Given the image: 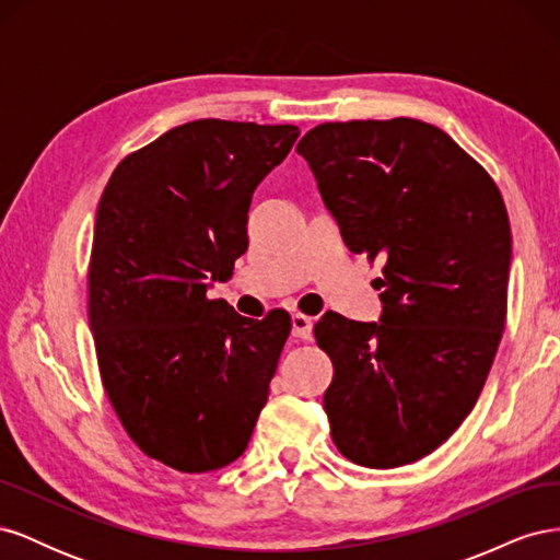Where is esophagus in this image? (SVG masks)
<instances>
[{"label":"esophagus","mask_w":560,"mask_h":560,"mask_svg":"<svg viewBox=\"0 0 560 560\" xmlns=\"http://www.w3.org/2000/svg\"><path fill=\"white\" fill-rule=\"evenodd\" d=\"M292 334L296 338H301V341H311V338H313V317L294 313L292 315Z\"/></svg>","instance_id":"obj_1"}]
</instances>
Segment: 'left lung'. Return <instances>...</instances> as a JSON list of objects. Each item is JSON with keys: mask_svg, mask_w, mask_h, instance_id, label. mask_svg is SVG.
Segmentation results:
<instances>
[{"mask_svg": "<svg viewBox=\"0 0 560 560\" xmlns=\"http://www.w3.org/2000/svg\"><path fill=\"white\" fill-rule=\"evenodd\" d=\"M352 252L383 261L381 317L322 315L325 411L348 460H420L477 404L504 329L512 231L483 167L418 118L322 124L296 147Z\"/></svg>", "mask_w": 560, "mask_h": 560, "instance_id": "obj_1", "label": "left lung"}]
</instances>
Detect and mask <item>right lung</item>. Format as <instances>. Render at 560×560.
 I'll use <instances>...</instances> for the list:
<instances>
[{"mask_svg": "<svg viewBox=\"0 0 560 560\" xmlns=\"http://www.w3.org/2000/svg\"><path fill=\"white\" fill-rule=\"evenodd\" d=\"M296 126L200 118L116 165L100 198L89 317L107 397L167 467L200 474L245 453L292 319L208 299L247 249L254 189Z\"/></svg>", "mask_w": 560, "mask_h": 560, "instance_id": "1", "label": "right lung"}]
</instances>
